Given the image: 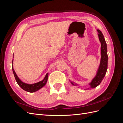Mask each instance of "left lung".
I'll list each match as a JSON object with an SVG mask.
<instances>
[{
	"label": "left lung",
	"mask_w": 123,
	"mask_h": 123,
	"mask_svg": "<svg viewBox=\"0 0 123 123\" xmlns=\"http://www.w3.org/2000/svg\"><path fill=\"white\" fill-rule=\"evenodd\" d=\"M98 32V36L99 40V42L101 44V47H100V54H101V58H100V64L98 69L96 71V73L95 76L93 77L91 80V82L89 84L90 85V88H88L87 89L89 88H94L100 84L101 81L103 80V79L105 76L106 73L107 67H108V55H107V43L105 38L104 37V35L102 34L99 30H97ZM70 83L73 86H76L78 85L75 83L73 81L70 80Z\"/></svg>",
	"instance_id": "1"
}]
</instances>
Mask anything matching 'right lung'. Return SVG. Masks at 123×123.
Listing matches in <instances>:
<instances>
[{"label": "right lung", "instance_id": "1", "mask_svg": "<svg viewBox=\"0 0 123 123\" xmlns=\"http://www.w3.org/2000/svg\"><path fill=\"white\" fill-rule=\"evenodd\" d=\"M14 56V55H13ZM13 59L12 61V70H13V72L14 74V75L15 78V80H16V82L17 83L18 85L19 86L20 88L24 90L25 91H26L29 92H35L39 90V89H40L43 87H44V86L46 85L47 80H48V75H49V74L47 73L46 74V75L45 77H44V79L39 82L34 83V84H27L24 82L23 81H22L17 76L16 74V72H15V71L13 68Z\"/></svg>", "mask_w": 123, "mask_h": 123}]
</instances>
